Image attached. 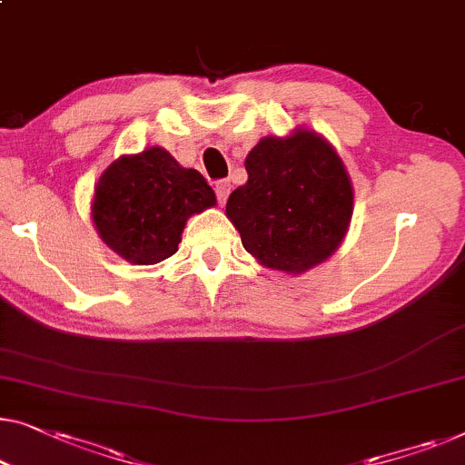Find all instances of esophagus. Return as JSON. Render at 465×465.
Instances as JSON below:
<instances>
[{
  "label": "esophagus",
  "instance_id": "34e87169",
  "mask_svg": "<svg viewBox=\"0 0 465 465\" xmlns=\"http://www.w3.org/2000/svg\"><path fill=\"white\" fill-rule=\"evenodd\" d=\"M228 194H231V180H218L216 183V197H218V203H226Z\"/></svg>",
  "mask_w": 465,
  "mask_h": 465
}]
</instances>
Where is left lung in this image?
<instances>
[{
  "label": "left lung",
  "instance_id": "obj_1",
  "mask_svg": "<svg viewBox=\"0 0 465 465\" xmlns=\"http://www.w3.org/2000/svg\"><path fill=\"white\" fill-rule=\"evenodd\" d=\"M247 183L228 197L241 243L274 271L304 272L329 258L352 216V184L319 134L262 138L245 159Z\"/></svg>",
  "mask_w": 465,
  "mask_h": 465
}]
</instances>
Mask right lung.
<instances>
[{
    "mask_svg": "<svg viewBox=\"0 0 465 465\" xmlns=\"http://www.w3.org/2000/svg\"><path fill=\"white\" fill-rule=\"evenodd\" d=\"M212 205L216 194L207 180L153 146L117 159L100 176L92 218L104 243L121 258L157 264L178 252L188 216Z\"/></svg>",
    "mask_w": 465,
    "mask_h": 465,
    "instance_id": "1",
    "label": "right lung"
}]
</instances>
